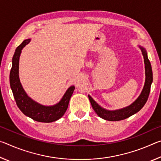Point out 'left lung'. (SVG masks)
I'll return each mask as SVG.
<instances>
[{
	"instance_id": "1",
	"label": "left lung",
	"mask_w": 161,
	"mask_h": 161,
	"mask_svg": "<svg viewBox=\"0 0 161 161\" xmlns=\"http://www.w3.org/2000/svg\"><path fill=\"white\" fill-rule=\"evenodd\" d=\"M138 47L141 49V52H142L144 59V64H145L146 80L142 92H141V93L137 99L132 103H130L129 106L116 110L106 109V108L102 107L99 103L95 102L90 95H88L92 108H93V109L97 113V115L102 119L110 121H117L126 119L130 116L133 115V114L138 112L143 107V106L145 105L147 100H148L150 91H151V86L153 82L152 68L151 62H150L148 55H147L146 49L141 47V45H138Z\"/></svg>"
}]
</instances>
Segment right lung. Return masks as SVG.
Here are the masks:
<instances>
[{"instance_id":"add662e5","label":"right lung","mask_w":161,"mask_h":161,"mask_svg":"<svg viewBox=\"0 0 161 161\" xmlns=\"http://www.w3.org/2000/svg\"><path fill=\"white\" fill-rule=\"evenodd\" d=\"M31 40V39L25 40L16 48L12 59V68L10 72V88L17 106L25 116L36 121L50 123L60 119L66 112L75 87L74 85L69 86L60 101L52 106L40 104L27 94L19 78V59L22 50Z\"/></svg>"}]
</instances>
